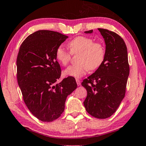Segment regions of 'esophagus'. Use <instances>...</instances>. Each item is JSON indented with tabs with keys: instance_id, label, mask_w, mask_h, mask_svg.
<instances>
[{
	"instance_id": "esophagus-1",
	"label": "esophagus",
	"mask_w": 146,
	"mask_h": 146,
	"mask_svg": "<svg viewBox=\"0 0 146 146\" xmlns=\"http://www.w3.org/2000/svg\"><path fill=\"white\" fill-rule=\"evenodd\" d=\"M76 82H77V84H78V86H79V85L81 84V81H80V80H79V79H76Z\"/></svg>"
}]
</instances>
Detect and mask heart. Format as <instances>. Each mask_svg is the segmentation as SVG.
Returning a JSON list of instances; mask_svg holds the SVG:
<instances>
[{"label":"heart","instance_id":"obj_1","mask_svg":"<svg viewBox=\"0 0 146 146\" xmlns=\"http://www.w3.org/2000/svg\"><path fill=\"white\" fill-rule=\"evenodd\" d=\"M69 50L64 46H58L56 58L63 66H67L72 58V54H78V64L70 66L64 71L67 76L81 78L87 73L88 70L97 69L105 58L106 51L102 44L94 42L92 38L85 36H78L70 40L68 44Z\"/></svg>","mask_w":146,"mask_h":146}]
</instances>
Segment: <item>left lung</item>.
Returning <instances> with one entry per match:
<instances>
[{
    "instance_id": "left-lung-1",
    "label": "left lung",
    "mask_w": 146,
    "mask_h": 146,
    "mask_svg": "<svg viewBox=\"0 0 146 146\" xmlns=\"http://www.w3.org/2000/svg\"><path fill=\"white\" fill-rule=\"evenodd\" d=\"M105 40V58L100 67L81 83L87 90L84 102L86 111L98 119L109 117L125 97L130 73L127 48L116 33L98 29ZM91 34L93 30L85 31Z\"/></svg>"
}]
</instances>
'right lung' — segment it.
Instances as JSON below:
<instances>
[{"label":"right lung","mask_w":146,"mask_h":146,"mask_svg":"<svg viewBox=\"0 0 146 146\" xmlns=\"http://www.w3.org/2000/svg\"><path fill=\"white\" fill-rule=\"evenodd\" d=\"M67 37L57 32L39 30L29 35L19 49L17 80L24 102L43 122L53 121L61 116L67 96L78 86L72 76L56 83L62 70L56 49Z\"/></svg>","instance_id":"obj_1"}]
</instances>
